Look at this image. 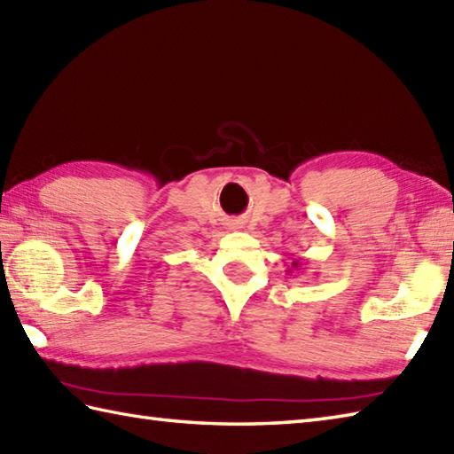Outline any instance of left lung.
Wrapping results in <instances>:
<instances>
[{"label": "left lung", "instance_id": "1", "mask_svg": "<svg viewBox=\"0 0 454 454\" xmlns=\"http://www.w3.org/2000/svg\"><path fill=\"white\" fill-rule=\"evenodd\" d=\"M298 265H301V262H298V259H294L293 269H298ZM293 269H286V273H293Z\"/></svg>", "mask_w": 454, "mask_h": 454}]
</instances>
